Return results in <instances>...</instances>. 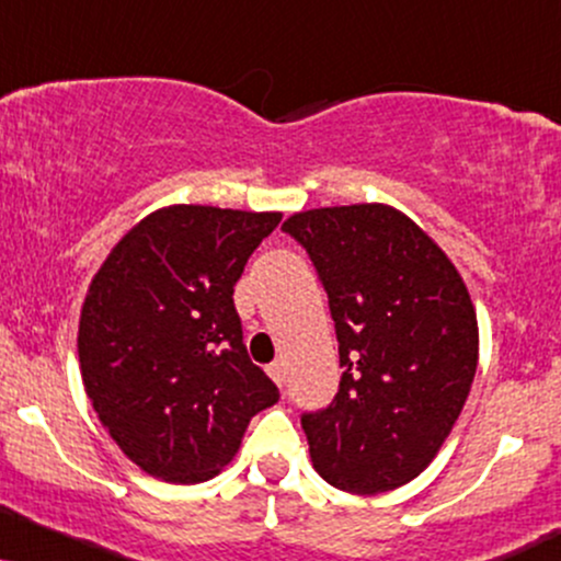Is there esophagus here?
I'll return each instance as SVG.
<instances>
[{"label": "esophagus", "instance_id": "esophagus-1", "mask_svg": "<svg viewBox=\"0 0 561 561\" xmlns=\"http://www.w3.org/2000/svg\"><path fill=\"white\" fill-rule=\"evenodd\" d=\"M266 370H268V376H272V379H274L276 387H282V383H285V366H282L279 360L272 363V366H268Z\"/></svg>", "mask_w": 561, "mask_h": 561}]
</instances>
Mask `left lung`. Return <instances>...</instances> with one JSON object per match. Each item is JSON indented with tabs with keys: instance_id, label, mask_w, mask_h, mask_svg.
<instances>
[{
	"instance_id": "left-lung-1",
	"label": "left lung",
	"mask_w": 561,
	"mask_h": 561,
	"mask_svg": "<svg viewBox=\"0 0 561 561\" xmlns=\"http://www.w3.org/2000/svg\"><path fill=\"white\" fill-rule=\"evenodd\" d=\"M345 368L334 402L302 415L310 462L350 494H383L434 462L478 368L468 285L423 227L389 204L298 211Z\"/></svg>"
}]
</instances>
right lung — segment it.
I'll list each match as a JSON object with an SVG mask.
<instances>
[{
  "label": "right lung",
  "mask_w": 561,
  "mask_h": 561,
  "mask_svg": "<svg viewBox=\"0 0 561 561\" xmlns=\"http://www.w3.org/2000/svg\"><path fill=\"white\" fill-rule=\"evenodd\" d=\"M282 211L157 208L112 248L78 323L83 387L127 460L204 483L238 455L279 389L248 357L234 282Z\"/></svg>",
  "instance_id": "1"
}]
</instances>
